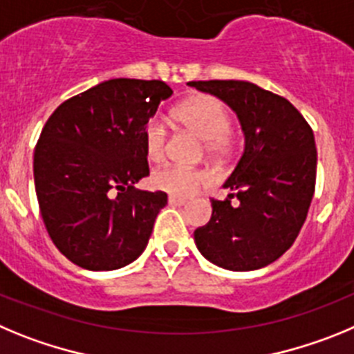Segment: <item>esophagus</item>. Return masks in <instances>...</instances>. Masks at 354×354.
Returning a JSON list of instances; mask_svg holds the SVG:
<instances>
[{
	"mask_svg": "<svg viewBox=\"0 0 354 354\" xmlns=\"http://www.w3.org/2000/svg\"><path fill=\"white\" fill-rule=\"evenodd\" d=\"M167 203H169L171 206H185L187 205V199H183V197H176V196H169L167 197Z\"/></svg>",
	"mask_w": 354,
	"mask_h": 354,
	"instance_id": "34e87169",
	"label": "esophagus"
}]
</instances>
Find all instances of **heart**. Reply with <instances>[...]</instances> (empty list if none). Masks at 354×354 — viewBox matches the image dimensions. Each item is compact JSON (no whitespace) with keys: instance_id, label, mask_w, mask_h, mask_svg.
Returning <instances> with one entry per match:
<instances>
[{"instance_id":"1","label":"heart","mask_w":354,"mask_h":354,"mask_svg":"<svg viewBox=\"0 0 354 354\" xmlns=\"http://www.w3.org/2000/svg\"><path fill=\"white\" fill-rule=\"evenodd\" d=\"M174 120L181 127L205 141V153L215 160H224L236 148V136L231 130V113L224 102L209 95H201L183 102L174 111ZM145 151L149 160L164 158L167 130L157 118L149 120L142 132ZM208 181L203 171L183 169L178 165H164L151 176V183L162 192L176 197H189Z\"/></svg>"}]
</instances>
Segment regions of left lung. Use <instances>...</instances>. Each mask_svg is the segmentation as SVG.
Returning <instances> with one entry per match:
<instances>
[{"label": "left lung", "mask_w": 354, "mask_h": 354, "mask_svg": "<svg viewBox=\"0 0 354 354\" xmlns=\"http://www.w3.org/2000/svg\"><path fill=\"white\" fill-rule=\"evenodd\" d=\"M236 113L245 149L224 189L212 199V218L194 231L199 252L231 272H252L295 243L316 187L314 132L284 97L248 81H190ZM236 198L234 205L230 201Z\"/></svg>", "instance_id": "1"}]
</instances>
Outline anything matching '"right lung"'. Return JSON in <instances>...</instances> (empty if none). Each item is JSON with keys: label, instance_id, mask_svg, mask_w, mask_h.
Returning a JSON list of instances; mask_svg holds the SVG:
<instances>
[{"label": "right lung", "instance_id": "add662e5", "mask_svg": "<svg viewBox=\"0 0 354 354\" xmlns=\"http://www.w3.org/2000/svg\"><path fill=\"white\" fill-rule=\"evenodd\" d=\"M173 95L164 81L109 79L63 102L35 148L38 206L53 243L91 272L145 252L167 194L138 190L149 176L142 132Z\"/></svg>", "mask_w": 354, "mask_h": 354}]
</instances>
